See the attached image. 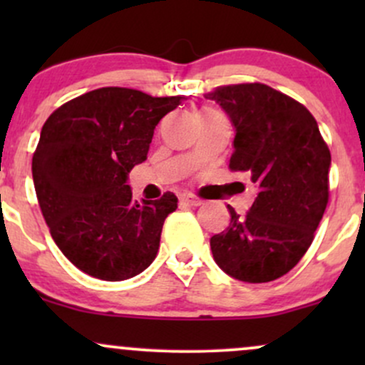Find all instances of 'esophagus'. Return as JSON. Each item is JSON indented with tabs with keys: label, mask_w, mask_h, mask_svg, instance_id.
Masks as SVG:
<instances>
[{
	"label": "esophagus",
	"mask_w": 365,
	"mask_h": 365,
	"mask_svg": "<svg viewBox=\"0 0 365 365\" xmlns=\"http://www.w3.org/2000/svg\"><path fill=\"white\" fill-rule=\"evenodd\" d=\"M180 204H187V206H200L202 200L197 199L194 195H180Z\"/></svg>",
	"instance_id": "1"
}]
</instances>
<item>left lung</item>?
<instances>
[{
  "label": "left lung",
  "instance_id": "8db88e82",
  "mask_svg": "<svg viewBox=\"0 0 365 365\" xmlns=\"http://www.w3.org/2000/svg\"><path fill=\"white\" fill-rule=\"evenodd\" d=\"M233 130L230 170L257 187L249 212L228 206L230 225L211 237L212 257L232 278L266 283L304 257L329 197L331 154L304 104L264 83L217 87L206 94Z\"/></svg>",
  "mask_w": 365,
  "mask_h": 365
}]
</instances>
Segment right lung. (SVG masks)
Listing matches in <instances>:
<instances>
[{
	"label": "right lung",
	"instance_id": "add662e5",
	"mask_svg": "<svg viewBox=\"0 0 365 365\" xmlns=\"http://www.w3.org/2000/svg\"><path fill=\"white\" fill-rule=\"evenodd\" d=\"M185 98H153L101 87L65 103L46 120L32 178L54 244L83 273L121 282L156 259L177 195L132 199L130 170L148 159L159 120Z\"/></svg>",
	"mask_w": 365,
	"mask_h": 365
}]
</instances>
